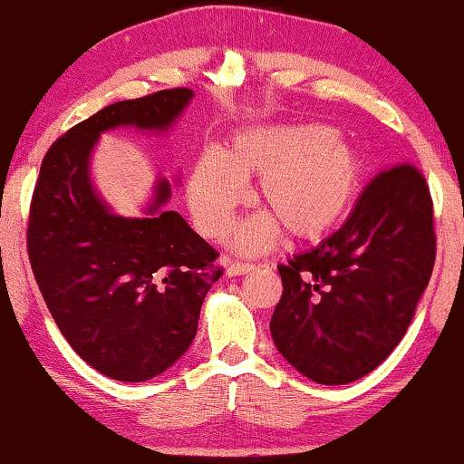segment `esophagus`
Returning a JSON list of instances; mask_svg holds the SVG:
<instances>
[{
	"label": "esophagus",
	"mask_w": 464,
	"mask_h": 464,
	"mask_svg": "<svg viewBox=\"0 0 464 464\" xmlns=\"http://www.w3.org/2000/svg\"><path fill=\"white\" fill-rule=\"evenodd\" d=\"M250 270H255V264H242V262H227V275L228 276H239L246 275Z\"/></svg>",
	"instance_id": "obj_1"
}]
</instances>
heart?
I'll use <instances>...</instances> for the list:
<instances>
[{"mask_svg":"<svg viewBox=\"0 0 464 464\" xmlns=\"http://www.w3.org/2000/svg\"><path fill=\"white\" fill-rule=\"evenodd\" d=\"M364 154L338 129L321 121L257 124L237 130L225 150L207 148L188 179V202L202 236L220 237L257 180L264 205L233 233L242 253L270 248L285 228L292 237L318 239L349 214L366 183Z\"/></svg>","mask_w":464,"mask_h":464,"instance_id":"heart-1","label":"heart"}]
</instances>
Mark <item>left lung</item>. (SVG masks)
<instances>
[{"mask_svg": "<svg viewBox=\"0 0 464 464\" xmlns=\"http://www.w3.org/2000/svg\"><path fill=\"white\" fill-rule=\"evenodd\" d=\"M432 198L412 165L382 172L316 248L279 266L275 347L307 380L351 384L401 343L434 268Z\"/></svg>", "mask_w": 464, "mask_h": 464, "instance_id": "8db88e82", "label": "left lung"}]
</instances>
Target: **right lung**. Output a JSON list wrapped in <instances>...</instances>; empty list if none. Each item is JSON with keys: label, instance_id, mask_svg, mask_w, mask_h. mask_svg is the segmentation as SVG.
<instances>
[{"label": "right lung", "instance_id": "1", "mask_svg": "<svg viewBox=\"0 0 464 464\" xmlns=\"http://www.w3.org/2000/svg\"><path fill=\"white\" fill-rule=\"evenodd\" d=\"M191 100V89H168L104 106L47 150L32 196L28 255L41 295L72 349L117 382L152 380L189 349L222 270L165 207L168 179L154 180L140 216L117 214L93 185V150L115 129L165 135Z\"/></svg>", "mask_w": 464, "mask_h": 464}]
</instances>
